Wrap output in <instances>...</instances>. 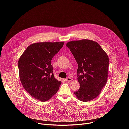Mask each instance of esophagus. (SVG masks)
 Listing matches in <instances>:
<instances>
[{
  "mask_svg": "<svg viewBox=\"0 0 129 129\" xmlns=\"http://www.w3.org/2000/svg\"><path fill=\"white\" fill-rule=\"evenodd\" d=\"M65 81H66V82H71L72 81V80L70 78H67L66 79H65Z\"/></svg>",
  "mask_w": 129,
  "mask_h": 129,
  "instance_id": "34e87169",
  "label": "esophagus"
}]
</instances>
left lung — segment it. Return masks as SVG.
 <instances>
[{
  "mask_svg": "<svg viewBox=\"0 0 129 129\" xmlns=\"http://www.w3.org/2000/svg\"><path fill=\"white\" fill-rule=\"evenodd\" d=\"M78 65L79 89L74 92L81 101L88 102L96 98L105 87L108 78L109 60L99 43L83 39L66 44Z\"/></svg>",
  "mask_w": 129,
  "mask_h": 129,
  "instance_id": "obj_1",
  "label": "left lung"
}]
</instances>
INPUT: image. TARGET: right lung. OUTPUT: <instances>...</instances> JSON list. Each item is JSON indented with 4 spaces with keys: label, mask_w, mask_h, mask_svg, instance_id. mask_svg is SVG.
<instances>
[{
    "label": "right lung",
    "mask_w": 129,
    "mask_h": 129,
    "mask_svg": "<svg viewBox=\"0 0 129 129\" xmlns=\"http://www.w3.org/2000/svg\"><path fill=\"white\" fill-rule=\"evenodd\" d=\"M64 42H39L27 47L18 61L21 84L33 98L41 102L56 94L61 82L54 78L52 58L62 48Z\"/></svg>",
    "instance_id": "1"
}]
</instances>
